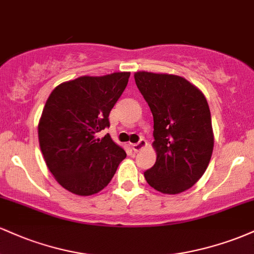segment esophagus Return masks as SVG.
Here are the masks:
<instances>
[{"instance_id":"1","label":"esophagus","mask_w":254,"mask_h":254,"mask_svg":"<svg viewBox=\"0 0 254 254\" xmlns=\"http://www.w3.org/2000/svg\"><path fill=\"white\" fill-rule=\"evenodd\" d=\"M131 147H132L133 151H139V150L143 149V148L147 147V141H145V139H141V141H139L138 143L132 144V145H131Z\"/></svg>"}]
</instances>
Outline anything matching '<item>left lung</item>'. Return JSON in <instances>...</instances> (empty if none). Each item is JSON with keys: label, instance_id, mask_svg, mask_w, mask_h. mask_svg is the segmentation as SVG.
I'll use <instances>...</instances> for the list:
<instances>
[{"label": "left lung", "instance_id": "8db88e82", "mask_svg": "<svg viewBox=\"0 0 254 254\" xmlns=\"http://www.w3.org/2000/svg\"><path fill=\"white\" fill-rule=\"evenodd\" d=\"M133 76L154 117L156 162L144 172L145 180L166 194L189 190L206 171L214 149L208 101L178 75L137 71Z\"/></svg>", "mask_w": 254, "mask_h": 254}]
</instances>
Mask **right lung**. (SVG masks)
<instances>
[{"label":"right lung","instance_id":"obj_1","mask_svg":"<svg viewBox=\"0 0 254 254\" xmlns=\"http://www.w3.org/2000/svg\"><path fill=\"white\" fill-rule=\"evenodd\" d=\"M130 72L80 76L51 92L38 124L46 166L62 188L77 196L98 193L109 185L127 153L110 135L109 115L121 98Z\"/></svg>","mask_w":254,"mask_h":254}]
</instances>
